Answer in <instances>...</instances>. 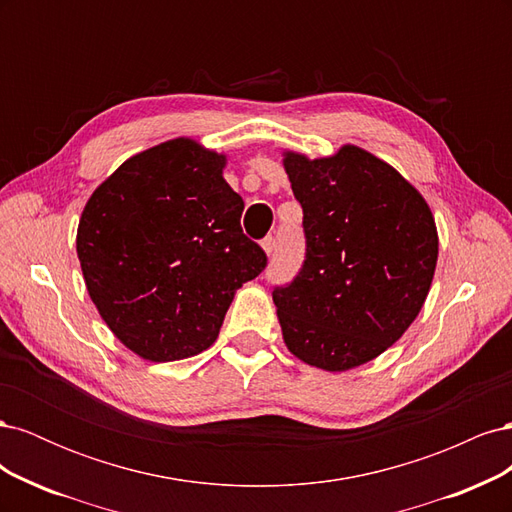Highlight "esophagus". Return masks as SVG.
Masks as SVG:
<instances>
[{"instance_id":"1","label":"esophagus","mask_w":512,"mask_h":512,"mask_svg":"<svg viewBox=\"0 0 512 512\" xmlns=\"http://www.w3.org/2000/svg\"><path fill=\"white\" fill-rule=\"evenodd\" d=\"M260 245H262V250H265V252L271 256V254H273V250H275V237H271V235H269V237H265V239H262V243H260Z\"/></svg>"}]
</instances>
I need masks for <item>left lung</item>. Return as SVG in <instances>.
<instances>
[{"label": "left lung", "mask_w": 512, "mask_h": 512, "mask_svg": "<svg viewBox=\"0 0 512 512\" xmlns=\"http://www.w3.org/2000/svg\"><path fill=\"white\" fill-rule=\"evenodd\" d=\"M284 168L305 232L301 271L273 288L284 342L307 365L359 367L421 312L438 262L436 222L393 166L354 145L320 160L286 151Z\"/></svg>", "instance_id": "obj_1"}]
</instances>
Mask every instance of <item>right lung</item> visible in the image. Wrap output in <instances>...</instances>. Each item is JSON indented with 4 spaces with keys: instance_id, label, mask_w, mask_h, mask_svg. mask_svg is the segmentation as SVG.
I'll list each match as a JSON object with an SVG mask.
<instances>
[{
    "instance_id": "obj_1",
    "label": "right lung",
    "mask_w": 512,
    "mask_h": 512,
    "mask_svg": "<svg viewBox=\"0 0 512 512\" xmlns=\"http://www.w3.org/2000/svg\"><path fill=\"white\" fill-rule=\"evenodd\" d=\"M224 166L226 156L175 138L123 162L83 209L76 254L89 297L147 361L207 350L235 290L267 267Z\"/></svg>"
}]
</instances>
